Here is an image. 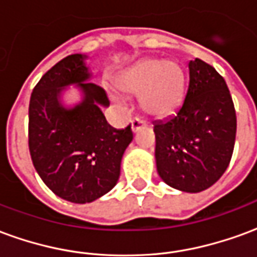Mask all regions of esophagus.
I'll return each instance as SVG.
<instances>
[{"label": "esophagus", "mask_w": 257, "mask_h": 257, "mask_svg": "<svg viewBox=\"0 0 257 257\" xmlns=\"http://www.w3.org/2000/svg\"><path fill=\"white\" fill-rule=\"evenodd\" d=\"M145 126H147V122H146L145 119H142L139 117H135L132 119V131L134 132H138L140 128H145Z\"/></svg>", "instance_id": "34e87169"}]
</instances>
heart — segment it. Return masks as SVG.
Wrapping results in <instances>:
<instances>
[{
  "mask_svg": "<svg viewBox=\"0 0 257 257\" xmlns=\"http://www.w3.org/2000/svg\"><path fill=\"white\" fill-rule=\"evenodd\" d=\"M119 85L128 93H140V104L147 114L164 117L183 99V70L172 60L149 59L123 74Z\"/></svg>",
  "mask_w": 257,
  "mask_h": 257,
  "instance_id": "obj_1",
  "label": "heart"
}]
</instances>
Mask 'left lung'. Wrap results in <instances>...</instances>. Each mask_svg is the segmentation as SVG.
Wrapping results in <instances>:
<instances>
[{
  "label": "left lung",
  "mask_w": 257,
  "mask_h": 257,
  "mask_svg": "<svg viewBox=\"0 0 257 257\" xmlns=\"http://www.w3.org/2000/svg\"><path fill=\"white\" fill-rule=\"evenodd\" d=\"M186 97L172 117L154 122L157 171L173 189L199 193L230 164L237 115L224 78L201 59L189 63Z\"/></svg>",
  "instance_id": "1"
}]
</instances>
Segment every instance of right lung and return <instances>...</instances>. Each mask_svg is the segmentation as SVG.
I'll list each match as a JSON object with an SVG mask.
<instances>
[{"mask_svg":"<svg viewBox=\"0 0 257 257\" xmlns=\"http://www.w3.org/2000/svg\"><path fill=\"white\" fill-rule=\"evenodd\" d=\"M79 53L62 59L42 75L29 106V149L33 165L60 198L86 204L117 184L123 151L134 139L107 123L100 107L110 101L104 89L88 82L92 74ZM77 83L84 99L73 109L60 103L63 87Z\"/></svg>","mask_w":257,"mask_h":257,"instance_id":"add662e5","label":"right lung"}]
</instances>
